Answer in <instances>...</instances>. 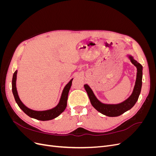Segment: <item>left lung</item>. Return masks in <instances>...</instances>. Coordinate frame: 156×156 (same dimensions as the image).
Returning a JSON list of instances; mask_svg holds the SVG:
<instances>
[{
    "label": "left lung",
    "instance_id": "left-lung-1",
    "mask_svg": "<svg viewBox=\"0 0 156 156\" xmlns=\"http://www.w3.org/2000/svg\"><path fill=\"white\" fill-rule=\"evenodd\" d=\"M129 59L132 64H133L136 67L137 73H136V79L133 93H132L129 98H127L124 101L116 105L104 104V103H102L98 100L92 92V89L90 88L88 84H84V85L92 105L98 111L102 113L103 115L111 117L119 116L127 111L131 109L135 105L136 101L138 100L141 90V87H142L143 66L137 61L134 60L132 56H129Z\"/></svg>",
    "mask_w": 156,
    "mask_h": 156
}]
</instances>
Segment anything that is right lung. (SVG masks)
Instances as JSON below:
<instances>
[{
    "mask_svg": "<svg viewBox=\"0 0 156 156\" xmlns=\"http://www.w3.org/2000/svg\"><path fill=\"white\" fill-rule=\"evenodd\" d=\"M17 73V71L16 70L13 75L12 92L18 106L20 107L21 109L24 112L26 115H27L28 116L31 118H33V119L41 120V121H45V120H50L53 119H55L56 117L58 116L61 113L65 110L66 107L67 106L68 93L69 91V89L71 88V86H72L73 79H71L70 81L64 87L62 93V96H61V98H60V101L57 105H56L55 107H54L53 108H51V109H49V110L37 111L32 110L30 108L27 107L20 100V98H19L17 88H16Z\"/></svg>",
    "mask_w": 156,
    "mask_h": 156,
    "instance_id": "1",
    "label": "right lung"
}]
</instances>
